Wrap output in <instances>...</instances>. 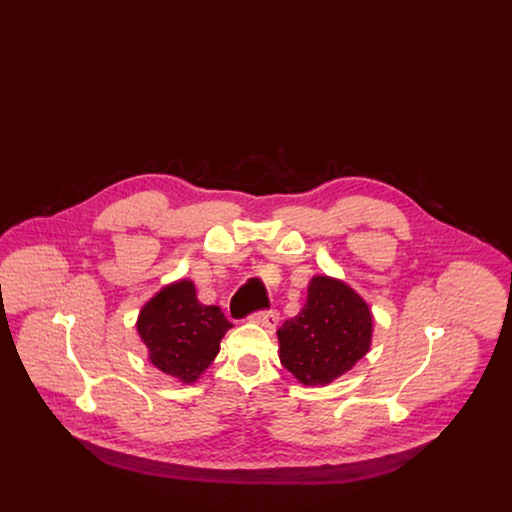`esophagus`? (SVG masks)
<instances>
[{"label":"esophagus","mask_w":512,"mask_h":512,"mask_svg":"<svg viewBox=\"0 0 512 512\" xmlns=\"http://www.w3.org/2000/svg\"><path fill=\"white\" fill-rule=\"evenodd\" d=\"M251 320L261 324V326H265L267 330H273L277 326V322H279V312L277 310H259V312H255L251 316Z\"/></svg>","instance_id":"obj_1"}]
</instances>
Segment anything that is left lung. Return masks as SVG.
I'll use <instances>...</instances> for the list:
<instances>
[{"instance_id":"1","label":"left lung","mask_w":512,"mask_h":512,"mask_svg":"<svg viewBox=\"0 0 512 512\" xmlns=\"http://www.w3.org/2000/svg\"><path fill=\"white\" fill-rule=\"evenodd\" d=\"M373 316L346 283L318 275L302 312L277 330L283 367L304 385H328L369 352Z\"/></svg>"}]
</instances>
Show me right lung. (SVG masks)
I'll return each instance as SVG.
<instances>
[{
    "instance_id": "obj_1",
    "label": "right lung",
    "mask_w": 512,
    "mask_h": 512,
    "mask_svg": "<svg viewBox=\"0 0 512 512\" xmlns=\"http://www.w3.org/2000/svg\"><path fill=\"white\" fill-rule=\"evenodd\" d=\"M231 326L221 308L198 302L188 279L164 287L137 320L154 367L182 383H194L210 367Z\"/></svg>"
}]
</instances>
